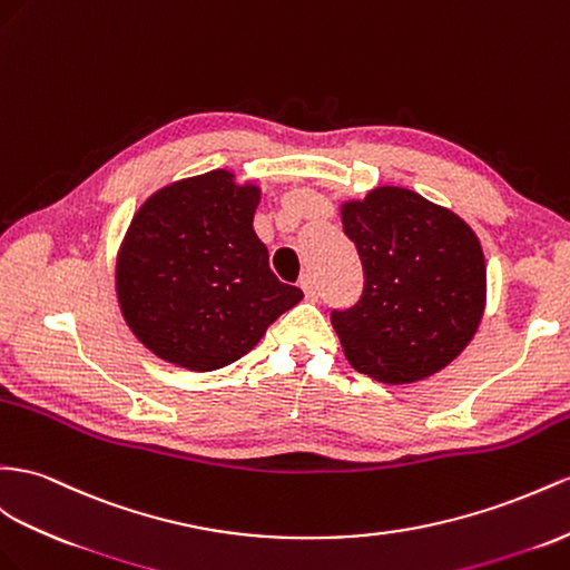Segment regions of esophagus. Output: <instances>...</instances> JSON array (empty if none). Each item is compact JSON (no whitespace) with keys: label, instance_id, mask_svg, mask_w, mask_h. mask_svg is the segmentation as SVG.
Masks as SVG:
<instances>
[{"label":"esophagus","instance_id":"esophagus-1","mask_svg":"<svg viewBox=\"0 0 570 570\" xmlns=\"http://www.w3.org/2000/svg\"><path fill=\"white\" fill-rule=\"evenodd\" d=\"M301 288H303L305 298H311V301H315V298H317V282L313 279V274H303Z\"/></svg>","mask_w":570,"mask_h":570}]
</instances>
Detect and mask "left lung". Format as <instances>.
Here are the masks:
<instances>
[{"instance_id": "obj_1", "label": "left lung", "mask_w": 570, "mask_h": 570, "mask_svg": "<svg viewBox=\"0 0 570 570\" xmlns=\"http://www.w3.org/2000/svg\"><path fill=\"white\" fill-rule=\"evenodd\" d=\"M340 214L363 265L358 303L332 311L344 356L387 385L443 371L472 342L487 308L476 233L455 212L395 185L342 202Z\"/></svg>"}]
</instances>
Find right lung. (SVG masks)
Returning <instances> with one entry per match:
<instances>
[{
	"label": "right lung",
	"instance_id": "right-lung-1",
	"mask_svg": "<svg viewBox=\"0 0 570 570\" xmlns=\"http://www.w3.org/2000/svg\"><path fill=\"white\" fill-rule=\"evenodd\" d=\"M262 189L236 173L175 180L132 216L115 259V294L135 337L185 371L238 361L303 298L276 279L253 228Z\"/></svg>",
	"mask_w": 570,
	"mask_h": 570
}]
</instances>
